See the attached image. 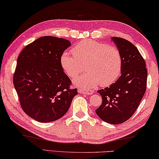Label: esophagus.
Returning a JSON list of instances; mask_svg holds the SVG:
<instances>
[{
    "mask_svg": "<svg viewBox=\"0 0 159 159\" xmlns=\"http://www.w3.org/2000/svg\"><path fill=\"white\" fill-rule=\"evenodd\" d=\"M78 92L80 93H84V94H87V95H90L93 93V92L92 90H86L83 89H78Z\"/></svg>",
    "mask_w": 159,
    "mask_h": 159,
    "instance_id": "obj_1",
    "label": "esophagus"
}]
</instances>
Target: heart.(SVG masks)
I'll return each mask as SVG.
<instances>
[{"label":"heart","mask_w":159,"mask_h":159,"mask_svg":"<svg viewBox=\"0 0 159 159\" xmlns=\"http://www.w3.org/2000/svg\"><path fill=\"white\" fill-rule=\"evenodd\" d=\"M72 54L63 53L61 57V66L67 76L73 78L77 86L93 88L100 83L102 87L110 85L121 72L123 59L120 51L114 46L93 40H84L72 48Z\"/></svg>","instance_id":"1"}]
</instances>
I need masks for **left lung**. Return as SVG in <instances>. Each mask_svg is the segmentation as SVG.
Segmentation results:
<instances>
[{
  "label": "left lung",
  "mask_w": 159,
  "mask_h": 159,
  "mask_svg": "<svg viewBox=\"0 0 159 159\" xmlns=\"http://www.w3.org/2000/svg\"><path fill=\"white\" fill-rule=\"evenodd\" d=\"M112 40L123 59L121 75L115 83L98 90L102 103L96 113L102 120L116 125L130 118L138 108L147 89V69L144 59L130 41L120 37Z\"/></svg>",
  "instance_id": "1"
}]
</instances>
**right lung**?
<instances>
[{"mask_svg":"<svg viewBox=\"0 0 159 159\" xmlns=\"http://www.w3.org/2000/svg\"><path fill=\"white\" fill-rule=\"evenodd\" d=\"M70 45L65 39L42 36L26 46L18 56L14 87L22 110L36 121L62 118L77 94L61 66L62 54Z\"/></svg>","mask_w":159,"mask_h":159,"instance_id":"obj_1","label":"right lung"}]
</instances>
